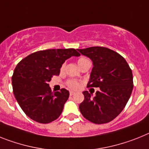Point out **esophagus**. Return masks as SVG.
Segmentation results:
<instances>
[{
    "label": "esophagus",
    "mask_w": 149,
    "mask_h": 149,
    "mask_svg": "<svg viewBox=\"0 0 149 149\" xmlns=\"http://www.w3.org/2000/svg\"><path fill=\"white\" fill-rule=\"evenodd\" d=\"M74 94V92H73V91H70V96H73Z\"/></svg>",
    "instance_id": "esophagus-1"
}]
</instances>
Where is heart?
Segmentation results:
<instances>
[{"label":"heart","instance_id":"b5f03b06","mask_svg":"<svg viewBox=\"0 0 149 149\" xmlns=\"http://www.w3.org/2000/svg\"><path fill=\"white\" fill-rule=\"evenodd\" d=\"M87 62H90V61H89L88 59L85 58V57H81V58L78 59V60H77V63H78V65H79L80 67H81V65H84L85 63H87ZM65 65L64 63V64L62 65V67H61V70L64 69ZM67 85H68V87L71 89H77L79 87V84L77 83L76 81H74V80H69V81H68Z\"/></svg>","mask_w":149,"mask_h":149}]
</instances>
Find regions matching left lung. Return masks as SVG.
<instances>
[{"label": "left lung", "instance_id": "1", "mask_svg": "<svg viewBox=\"0 0 149 149\" xmlns=\"http://www.w3.org/2000/svg\"><path fill=\"white\" fill-rule=\"evenodd\" d=\"M93 62L87 87H100L96 96L84 91L79 109L86 119L96 124L114 120L127 103L133 88V73L123 56L103 47L77 49Z\"/></svg>", "mask_w": 149, "mask_h": 149}]
</instances>
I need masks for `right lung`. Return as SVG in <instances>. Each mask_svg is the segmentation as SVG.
Segmentation results:
<instances>
[{
  "instance_id": "obj_1",
  "label": "right lung",
  "mask_w": 149,
  "mask_h": 149,
  "mask_svg": "<svg viewBox=\"0 0 149 149\" xmlns=\"http://www.w3.org/2000/svg\"><path fill=\"white\" fill-rule=\"evenodd\" d=\"M74 49H49L33 53L22 59L14 69L13 90L16 101L28 117L48 124L60 116L69 92L53 93L48 82L59 75L66 59L79 56Z\"/></svg>"
}]
</instances>
